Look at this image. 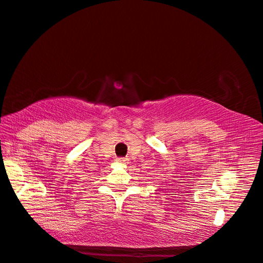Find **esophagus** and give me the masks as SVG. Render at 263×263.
<instances>
[{"label":"esophagus","mask_w":263,"mask_h":263,"mask_svg":"<svg viewBox=\"0 0 263 263\" xmlns=\"http://www.w3.org/2000/svg\"><path fill=\"white\" fill-rule=\"evenodd\" d=\"M117 161L120 163H123V164L129 163V159H125V157H119V159H117Z\"/></svg>","instance_id":"34e87169"}]
</instances>
